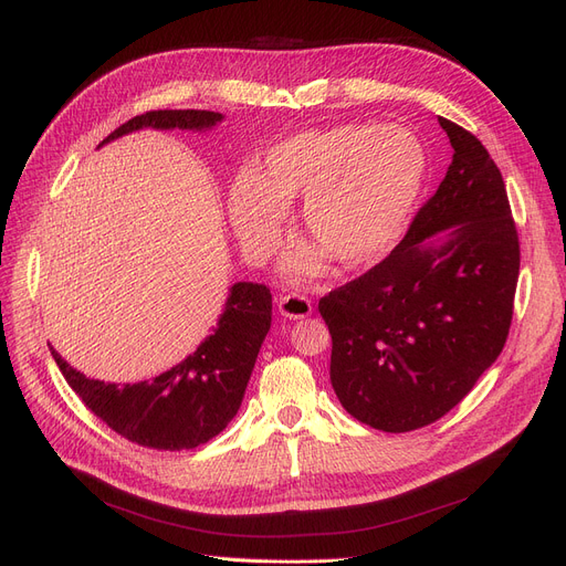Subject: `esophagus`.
Returning <instances> with one entry per match:
<instances>
[{
    "mask_svg": "<svg viewBox=\"0 0 566 566\" xmlns=\"http://www.w3.org/2000/svg\"><path fill=\"white\" fill-rule=\"evenodd\" d=\"M277 307L289 318H307L312 314V301L298 293L277 295Z\"/></svg>",
    "mask_w": 566,
    "mask_h": 566,
    "instance_id": "34e87169",
    "label": "esophagus"
}]
</instances>
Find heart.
Segmentation results:
<instances>
[{
	"instance_id": "heart-1",
	"label": "heart",
	"mask_w": 566,
	"mask_h": 566,
	"mask_svg": "<svg viewBox=\"0 0 566 566\" xmlns=\"http://www.w3.org/2000/svg\"><path fill=\"white\" fill-rule=\"evenodd\" d=\"M427 174L420 137L399 124L305 130L271 146L231 190V220L261 259L303 201L312 241L342 265L371 261L401 235ZM307 268V261L295 263Z\"/></svg>"
}]
</instances>
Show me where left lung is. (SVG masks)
Listing matches in <instances>:
<instances>
[{"label":"left lung","mask_w":566,"mask_h":566,"mask_svg":"<svg viewBox=\"0 0 566 566\" xmlns=\"http://www.w3.org/2000/svg\"><path fill=\"white\" fill-rule=\"evenodd\" d=\"M438 124L454 148L438 190L388 256L318 301L337 399L388 433L448 415L495 363L514 316L521 248L502 174L472 133ZM442 228L449 241L427 249Z\"/></svg>","instance_id":"8db88e82"}]
</instances>
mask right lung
<instances>
[{
  "instance_id": "obj_1",
  "label": "right lung",
  "mask_w": 566,
  "mask_h": 566,
  "mask_svg": "<svg viewBox=\"0 0 566 566\" xmlns=\"http://www.w3.org/2000/svg\"><path fill=\"white\" fill-rule=\"evenodd\" d=\"M222 118L208 109H151L109 133L105 142L139 128H211ZM273 295L265 284L231 286L224 314L211 337L181 365L116 388L114 382L86 378L69 363L52 358L73 392L101 422L126 440L158 452H181L216 438L241 408L259 348L271 331Z\"/></svg>"
}]
</instances>
